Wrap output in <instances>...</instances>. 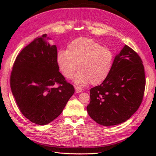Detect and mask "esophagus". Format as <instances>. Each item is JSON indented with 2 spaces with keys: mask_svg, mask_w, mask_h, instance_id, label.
Returning <instances> with one entry per match:
<instances>
[{
  "mask_svg": "<svg viewBox=\"0 0 156 156\" xmlns=\"http://www.w3.org/2000/svg\"><path fill=\"white\" fill-rule=\"evenodd\" d=\"M74 88H75V90L76 93H79V92H81L82 91V89L79 87H76V86H75Z\"/></svg>",
  "mask_w": 156,
  "mask_h": 156,
  "instance_id": "esophagus-1",
  "label": "esophagus"
}]
</instances>
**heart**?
<instances>
[{"mask_svg":"<svg viewBox=\"0 0 156 156\" xmlns=\"http://www.w3.org/2000/svg\"><path fill=\"white\" fill-rule=\"evenodd\" d=\"M57 62L62 74L68 79L75 77V82L83 86L98 85L111 73L114 62L112 52L94 39L80 37L69 43L67 51L58 52Z\"/></svg>","mask_w":156,"mask_h":156,"instance_id":"b5f03b06","label":"heart"}]
</instances>
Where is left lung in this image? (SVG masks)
<instances>
[{
  "label": "left lung",
  "instance_id": "8db88e82",
  "mask_svg": "<svg viewBox=\"0 0 156 156\" xmlns=\"http://www.w3.org/2000/svg\"><path fill=\"white\" fill-rule=\"evenodd\" d=\"M145 87L143 62L125 45L116 55L108 78L90 90L89 116L103 126L116 125L130 118L140 107Z\"/></svg>",
  "mask_w": 156,
  "mask_h": 156
}]
</instances>
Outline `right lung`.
<instances>
[{
  "label": "right lung",
  "mask_w": 156,
  "mask_h": 156,
  "mask_svg": "<svg viewBox=\"0 0 156 156\" xmlns=\"http://www.w3.org/2000/svg\"><path fill=\"white\" fill-rule=\"evenodd\" d=\"M46 39L47 35L44 34L22 49L10 78L20 111L39 125L57 118L74 93L73 85L59 72L57 48L49 45Z\"/></svg>",
  "instance_id": "add662e5"
}]
</instances>
